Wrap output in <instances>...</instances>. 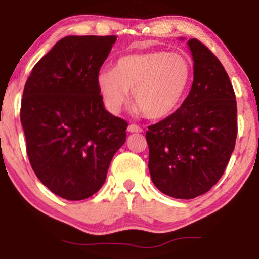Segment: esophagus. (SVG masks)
Listing matches in <instances>:
<instances>
[{
	"instance_id": "34e87169",
	"label": "esophagus",
	"mask_w": 259,
	"mask_h": 259,
	"mask_svg": "<svg viewBox=\"0 0 259 259\" xmlns=\"http://www.w3.org/2000/svg\"><path fill=\"white\" fill-rule=\"evenodd\" d=\"M128 132H131V133H140V132H143V128H141L140 126L134 125V123H131V125L128 126Z\"/></svg>"
}]
</instances>
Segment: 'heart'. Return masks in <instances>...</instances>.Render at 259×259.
I'll list each match as a JSON object with an SVG mask.
<instances>
[{"label":"heart","instance_id":"1","mask_svg":"<svg viewBox=\"0 0 259 259\" xmlns=\"http://www.w3.org/2000/svg\"><path fill=\"white\" fill-rule=\"evenodd\" d=\"M192 66L185 56L167 51L132 53L116 60L114 70H102L97 82L108 108L119 112L132 91V101L148 119L177 111L189 91Z\"/></svg>","mask_w":259,"mask_h":259}]
</instances>
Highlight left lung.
<instances>
[{
  "mask_svg": "<svg viewBox=\"0 0 259 259\" xmlns=\"http://www.w3.org/2000/svg\"><path fill=\"white\" fill-rule=\"evenodd\" d=\"M193 58V83L182 106L148 126V169L158 190L192 199L221 179L237 138V102L228 73L197 38L187 42Z\"/></svg>",
  "mask_w": 259,
  "mask_h": 259,
  "instance_id": "1",
  "label": "left lung"
}]
</instances>
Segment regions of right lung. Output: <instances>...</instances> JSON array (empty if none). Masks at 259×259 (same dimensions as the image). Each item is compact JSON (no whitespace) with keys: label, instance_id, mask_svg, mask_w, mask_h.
<instances>
[{"label":"right lung","instance_id":"1","mask_svg":"<svg viewBox=\"0 0 259 259\" xmlns=\"http://www.w3.org/2000/svg\"><path fill=\"white\" fill-rule=\"evenodd\" d=\"M116 36H66L34 66L21 101L31 168L53 193L82 200L104 185L128 123L105 109L98 75Z\"/></svg>","mask_w":259,"mask_h":259}]
</instances>
